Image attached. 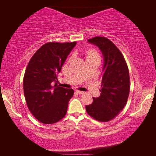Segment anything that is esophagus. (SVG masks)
<instances>
[{
    "mask_svg": "<svg viewBox=\"0 0 156 156\" xmlns=\"http://www.w3.org/2000/svg\"><path fill=\"white\" fill-rule=\"evenodd\" d=\"M76 93L79 94H84L83 91H79V90H76Z\"/></svg>",
    "mask_w": 156,
    "mask_h": 156,
    "instance_id": "34e87169",
    "label": "esophagus"
}]
</instances>
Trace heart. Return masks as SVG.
Returning a JSON list of instances; mask_svg holds the SVG:
<instances>
[{"label":"heart","instance_id":"obj_1","mask_svg":"<svg viewBox=\"0 0 156 156\" xmlns=\"http://www.w3.org/2000/svg\"><path fill=\"white\" fill-rule=\"evenodd\" d=\"M87 59H92V58H100L99 54L96 50L94 49H88L86 52Z\"/></svg>","mask_w":156,"mask_h":156}]
</instances>
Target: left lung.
I'll list each match as a JSON object with an SVG mask.
<instances>
[{"mask_svg":"<svg viewBox=\"0 0 156 156\" xmlns=\"http://www.w3.org/2000/svg\"><path fill=\"white\" fill-rule=\"evenodd\" d=\"M88 42L102 51L104 67L100 96L93 98V102L86 105V111L96 120L109 122L119 114L127 102L130 91L129 69L120 49L109 39L96 36Z\"/></svg>","mask_w":156,"mask_h":156,"instance_id":"1","label":"left lung"}]
</instances>
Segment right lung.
I'll list each match as a JSON object with an SVG mask.
<instances>
[{
  "label": "right lung",
  "instance_id": "1",
  "mask_svg": "<svg viewBox=\"0 0 156 156\" xmlns=\"http://www.w3.org/2000/svg\"><path fill=\"white\" fill-rule=\"evenodd\" d=\"M76 42H50L41 46L31 57L23 78V89L27 107L34 117L44 124H54L67 113L72 89L52 82L57 80L66 58Z\"/></svg>",
  "mask_w": 156,
  "mask_h": 156
}]
</instances>
